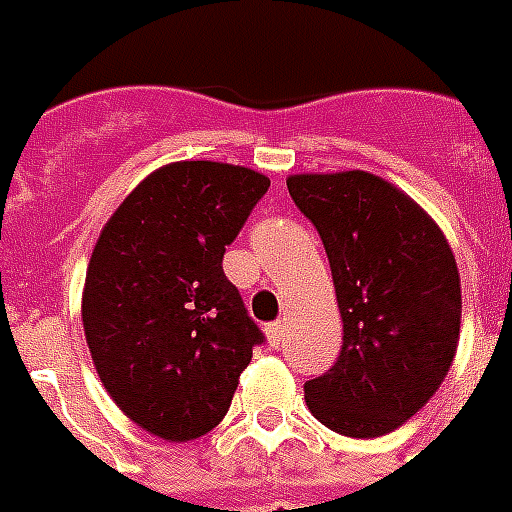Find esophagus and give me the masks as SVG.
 Returning a JSON list of instances; mask_svg holds the SVG:
<instances>
[{"label": "esophagus", "instance_id": "esophagus-1", "mask_svg": "<svg viewBox=\"0 0 512 512\" xmlns=\"http://www.w3.org/2000/svg\"><path fill=\"white\" fill-rule=\"evenodd\" d=\"M265 335H268V342H271L273 348H279L281 337H284V324H281V321H273V324L265 327Z\"/></svg>", "mask_w": 512, "mask_h": 512}]
</instances>
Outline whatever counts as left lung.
<instances>
[{
    "mask_svg": "<svg viewBox=\"0 0 512 512\" xmlns=\"http://www.w3.org/2000/svg\"><path fill=\"white\" fill-rule=\"evenodd\" d=\"M289 196L327 249L342 348L305 382L308 409L350 438L385 436L444 382L460 340V273L444 233L369 172L295 175Z\"/></svg>",
    "mask_w": 512,
    "mask_h": 512,
    "instance_id": "1",
    "label": "left lung"
}]
</instances>
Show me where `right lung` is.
Returning a JSON list of instances; mask_svg holds the SVG:
<instances>
[{
    "instance_id": "1",
    "label": "right lung",
    "mask_w": 512,
    "mask_h": 512,
    "mask_svg": "<svg viewBox=\"0 0 512 512\" xmlns=\"http://www.w3.org/2000/svg\"><path fill=\"white\" fill-rule=\"evenodd\" d=\"M271 180L175 162L122 201L92 252L82 321L100 380L132 422L191 441L220 425L263 329L223 271Z\"/></svg>"
}]
</instances>
